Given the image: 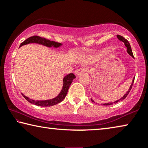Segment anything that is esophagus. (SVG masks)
Instances as JSON below:
<instances>
[{
  "mask_svg": "<svg viewBox=\"0 0 148 148\" xmlns=\"http://www.w3.org/2000/svg\"><path fill=\"white\" fill-rule=\"evenodd\" d=\"M88 68H79V69H78V70H75L74 73H75V74L76 75V76H79V75L82 73V72H86V71H88Z\"/></svg>",
  "mask_w": 148,
  "mask_h": 148,
  "instance_id": "1",
  "label": "esophagus"
}]
</instances>
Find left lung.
Segmentation results:
<instances>
[{
    "instance_id": "1",
    "label": "left lung",
    "mask_w": 148,
    "mask_h": 148,
    "mask_svg": "<svg viewBox=\"0 0 148 148\" xmlns=\"http://www.w3.org/2000/svg\"><path fill=\"white\" fill-rule=\"evenodd\" d=\"M117 37H118V38L119 40H120V41H122V42H123V43H124L125 46H126V48H127V53H128V54H129L131 56H132V57H133V58H134V55H133V53H132V50L131 46H130V45L129 42L127 41L126 39L123 38V36H120V35H117ZM134 79H135V77H134V79H133V80H132V84H131V86H130V88H129V90L126 92V94H125V95L123 96V97H122V98H121L120 99V100H117V101H115V102H114V103H118V102H120V101H122V100H124V99H125V98H126L127 96L128 95L129 92H130V90H131L132 88V86H133V84H134ZM91 100H92V102H94V101L93 100H92V99H91ZM112 104H113V103H112V102H110V103H102V105H104V106H109V105H112Z\"/></svg>"
}]
</instances>
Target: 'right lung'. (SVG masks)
Here are the masks:
<instances>
[{"instance_id":"obj_1","label":"right lung","mask_w":148,"mask_h":148,"mask_svg":"<svg viewBox=\"0 0 148 148\" xmlns=\"http://www.w3.org/2000/svg\"><path fill=\"white\" fill-rule=\"evenodd\" d=\"M30 43H36L39 44V45H44L47 47H52L53 46L54 48H58L62 46L61 43L56 42L54 41H50L49 40H47L45 38H42L38 36H33L30 37V38L25 40L23 42L21 43V45H20V47H21L22 46L27 45V44ZM76 78L75 75L72 73H70L66 76L63 79V86L62 89L60 94L57 96L56 98L50 99V100H34L32 99H30L28 97L24 95L23 94H22V95L24 96L26 100L28 101L30 103H33L38 106H43V107H47V106H52L56 105L57 103L61 102L65 98L66 96L68 90L69 89V87L70 84H71L72 81L74 79Z\"/></svg>"}]
</instances>
